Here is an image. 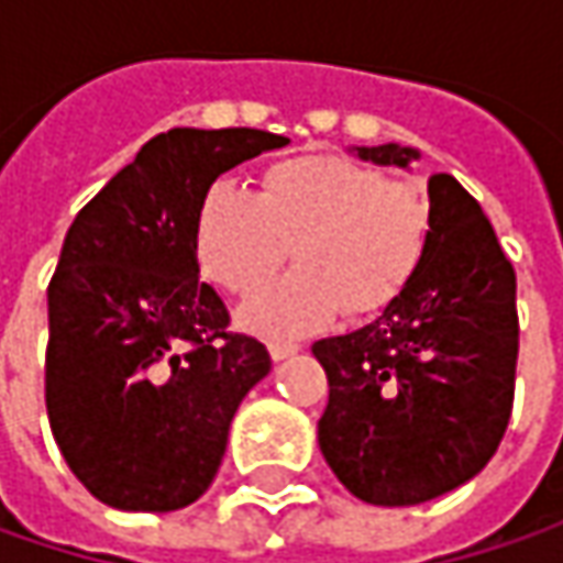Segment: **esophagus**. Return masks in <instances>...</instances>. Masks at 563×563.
<instances>
[{"mask_svg":"<svg viewBox=\"0 0 563 563\" xmlns=\"http://www.w3.org/2000/svg\"><path fill=\"white\" fill-rule=\"evenodd\" d=\"M297 351H300V344H294V341H269L272 360H288L294 357Z\"/></svg>","mask_w":563,"mask_h":563,"instance_id":"obj_1","label":"esophagus"}]
</instances>
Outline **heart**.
<instances>
[{
  "mask_svg": "<svg viewBox=\"0 0 563 563\" xmlns=\"http://www.w3.org/2000/svg\"><path fill=\"white\" fill-rule=\"evenodd\" d=\"M429 200L417 185L341 156H297L266 168L260 190L212 185L194 222L197 260L225 291L256 294L294 260L300 269L250 300L260 335H303L335 319L378 313L420 263Z\"/></svg>",
  "mask_w": 563,
  "mask_h": 563,
  "instance_id": "b5f03b06",
  "label": "heart"
}]
</instances>
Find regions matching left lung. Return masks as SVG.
I'll return each mask as SVG.
<instances>
[{"instance_id":"1","label":"left lung","mask_w":563,"mask_h":563,"mask_svg":"<svg viewBox=\"0 0 563 563\" xmlns=\"http://www.w3.org/2000/svg\"><path fill=\"white\" fill-rule=\"evenodd\" d=\"M410 168L413 146H354ZM517 275L457 178H429V238L382 313L313 344L329 376L319 448L366 505L404 508L464 486L492 461L514 407Z\"/></svg>"}]
</instances>
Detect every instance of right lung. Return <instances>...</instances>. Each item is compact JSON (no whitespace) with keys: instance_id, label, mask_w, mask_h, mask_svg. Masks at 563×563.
Wrapping results in <instances>:
<instances>
[{"instance_id":"right-lung-1","label":"right lung","mask_w":563,"mask_h":563,"mask_svg":"<svg viewBox=\"0 0 563 563\" xmlns=\"http://www.w3.org/2000/svg\"><path fill=\"white\" fill-rule=\"evenodd\" d=\"M288 137L172 128L75 216L49 282L46 413L84 488L119 510L194 505L269 351L228 332L194 222L212 181Z\"/></svg>"}]
</instances>
